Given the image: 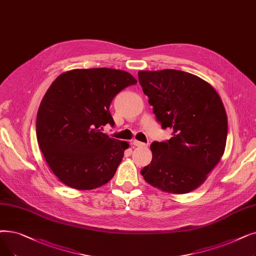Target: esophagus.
<instances>
[{
	"mask_svg": "<svg viewBox=\"0 0 256 256\" xmlns=\"http://www.w3.org/2000/svg\"><path fill=\"white\" fill-rule=\"evenodd\" d=\"M132 144H134L135 146H138V148H146V146H148L146 143L140 142V141H138V140H132Z\"/></svg>",
	"mask_w": 256,
	"mask_h": 256,
	"instance_id": "obj_1",
	"label": "esophagus"
}]
</instances>
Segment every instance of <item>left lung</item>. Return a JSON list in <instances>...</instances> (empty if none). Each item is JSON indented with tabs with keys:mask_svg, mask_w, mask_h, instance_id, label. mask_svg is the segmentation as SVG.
<instances>
[{
	"mask_svg": "<svg viewBox=\"0 0 256 256\" xmlns=\"http://www.w3.org/2000/svg\"><path fill=\"white\" fill-rule=\"evenodd\" d=\"M139 84L163 130L172 137L150 146L144 180L162 192L194 190L224 154L228 122L218 94L200 77L179 70L139 71Z\"/></svg>",
	"mask_w": 256,
	"mask_h": 256,
	"instance_id": "left-lung-1",
	"label": "left lung"
}]
</instances>
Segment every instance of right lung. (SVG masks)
Here are the masks:
<instances>
[{
  "mask_svg": "<svg viewBox=\"0 0 256 256\" xmlns=\"http://www.w3.org/2000/svg\"><path fill=\"white\" fill-rule=\"evenodd\" d=\"M137 80L108 68L77 69L60 75L44 96L36 117L38 146L49 168L66 186L94 190L114 176L128 143L110 138V106Z\"/></svg>",
  "mask_w": 256,
  "mask_h": 256,
  "instance_id": "add662e5",
  "label": "right lung"
}]
</instances>
